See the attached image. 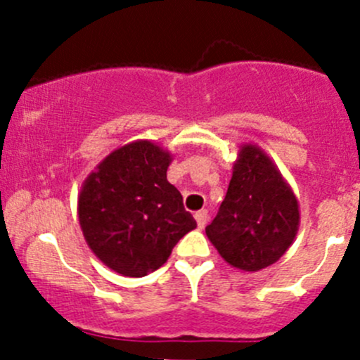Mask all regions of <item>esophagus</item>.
Here are the masks:
<instances>
[{
    "mask_svg": "<svg viewBox=\"0 0 360 360\" xmlns=\"http://www.w3.org/2000/svg\"><path fill=\"white\" fill-rule=\"evenodd\" d=\"M195 219H197L198 228H200V230H202V228L207 224V219H209V212H207L205 209L198 210V212H195Z\"/></svg>",
    "mask_w": 360,
    "mask_h": 360,
    "instance_id": "1",
    "label": "esophagus"
}]
</instances>
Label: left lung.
I'll return each instance as SVG.
<instances>
[{"label":"left lung","instance_id":"1","mask_svg":"<svg viewBox=\"0 0 360 360\" xmlns=\"http://www.w3.org/2000/svg\"><path fill=\"white\" fill-rule=\"evenodd\" d=\"M300 209L291 188L256 146L242 148L209 240L231 266L257 271L274 264L296 237Z\"/></svg>","mask_w":360,"mask_h":360}]
</instances>
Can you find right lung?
Wrapping results in <instances>:
<instances>
[{"label": "right lung", "instance_id": "right-lung-1", "mask_svg": "<svg viewBox=\"0 0 360 360\" xmlns=\"http://www.w3.org/2000/svg\"><path fill=\"white\" fill-rule=\"evenodd\" d=\"M170 155L150 141L112 151L86 177L78 198L86 244L106 266L144 277L169 259L197 221L167 181Z\"/></svg>", "mask_w": 360, "mask_h": 360}]
</instances>
